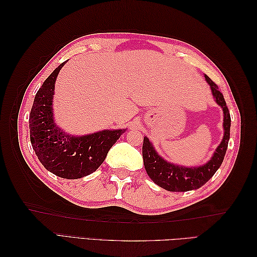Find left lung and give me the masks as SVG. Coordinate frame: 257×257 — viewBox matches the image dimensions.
Listing matches in <instances>:
<instances>
[{
	"mask_svg": "<svg viewBox=\"0 0 257 257\" xmlns=\"http://www.w3.org/2000/svg\"><path fill=\"white\" fill-rule=\"evenodd\" d=\"M205 78L211 87L215 102L222 107L224 113V137L219 147L216 148L211 160L206 163L205 165L198 167L175 165L162 159L154 150L149 139L147 137L144 138L143 158L146 172L155 184L170 192H186L196 190L203 186L220 168L227 150L230 132L229 110L219 87L207 75H205Z\"/></svg>",
	"mask_w": 257,
	"mask_h": 257,
	"instance_id": "left-lung-1",
	"label": "left lung"
}]
</instances>
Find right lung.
Masks as SVG:
<instances>
[{"instance_id":"right-lung-1","label":"right lung","mask_w":257,"mask_h":257,"mask_svg":"<svg viewBox=\"0 0 257 257\" xmlns=\"http://www.w3.org/2000/svg\"><path fill=\"white\" fill-rule=\"evenodd\" d=\"M60 64L37 91L30 113V139L35 154L50 173L64 179L88 176L102 165L125 130L100 131L81 137L66 134L53 122L52 97Z\"/></svg>"}]
</instances>
